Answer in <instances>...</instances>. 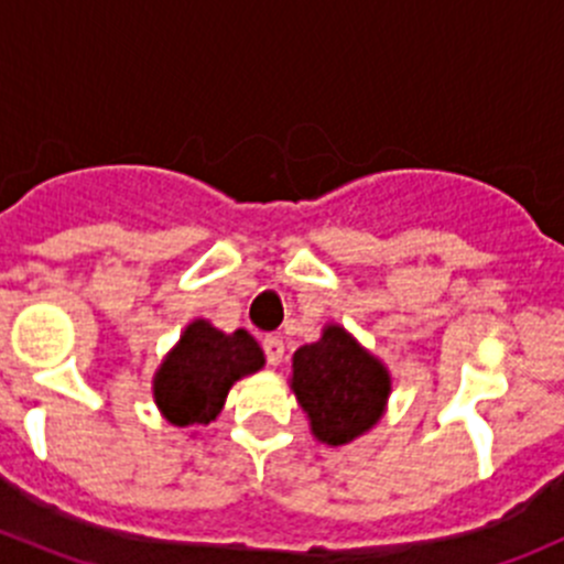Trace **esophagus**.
<instances>
[{
	"label": "esophagus",
	"instance_id": "1",
	"mask_svg": "<svg viewBox=\"0 0 564 564\" xmlns=\"http://www.w3.org/2000/svg\"><path fill=\"white\" fill-rule=\"evenodd\" d=\"M261 345H264V354H267V361H270L272 367H278L283 361V339L281 336H264V341H261Z\"/></svg>",
	"mask_w": 564,
	"mask_h": 564
}]
</instances>
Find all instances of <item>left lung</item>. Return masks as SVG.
<instances>
[{
	"label": "left lung",
	"mask_w": 564,
	"mask_h": 564,
	"mask_svg": "<svg viewBox=\"0 0 564 564\" xmlns=\"http://www.w3.org/2000/svg\"><path fill=\"white\" fill-rule=\"evenodd\" d=\"M292 392L325 445H347L381 420L392 392L389 370L339 325L292 356Z\"/></svg>",
	"instance_id": "1"
}]
</instances>
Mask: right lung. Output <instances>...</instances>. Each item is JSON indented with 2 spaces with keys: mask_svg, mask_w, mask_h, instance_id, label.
I'll use <instances>...</instances> for the list:
<instances>
[{
  "mask_svg": "<svg viewBox=\"0 0 564 564\" xmlns=\"http://www.w3.org/2000/svg\"><path fill=\"white\" fill-rule=\"evenodd\" d=\"M261 367L264 350L245 328L225 334L208 319H194L158 367L152 394L172 425H208L223 412L230 387Z\"/></svg>",
  "mask_w": 564,
  "mask_h": 564,
  "instance_id": "right-lung-1",
  "label": "right lung"
}]
</instances>
